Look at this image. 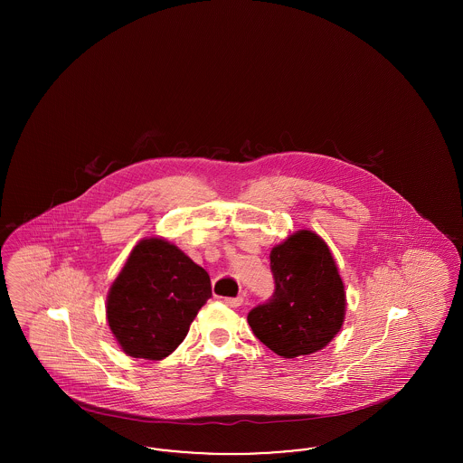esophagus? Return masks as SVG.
Segmentation results:
<instances>
[{
  "label": "esophagus",
  "mask_w": 463,
  "mask_h": 463,
  "mask_svg": "<svg viewBox=\"0 0 463 463\" xmlns=\"http://www.w3.org/2000/svg\"><path fill=\"white\" fill-rule=\"evenodd\" d=\"M223 304L227 307H240L242 304V297H229V298H223Z\"/></svg>",
  "instance_id": "esophagus-1"
}]
</instances>
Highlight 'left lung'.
Masks as SVG:
<instances>
[{
  "label": "left lung",
  "instance_id": "obj_1",
  "mask_svg": "<svg viewBox=\"0 0 463 463\" xmlns=\"http://www.w3.org/2000/svg\"><path fill=\"white\" fill-rule=\"evenodd\" d=\"M274 295L248 312L255 336L287 359L317 353L340 331L345 289L328 244L298 231L270 251Z\"/></svg>",
  "mask_w": 463,
  "mask_h": 463
}]
</instances>
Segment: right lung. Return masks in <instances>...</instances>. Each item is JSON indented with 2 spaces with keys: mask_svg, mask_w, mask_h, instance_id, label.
<instances>
[{
  "mask_svg": "<svg viewBox=\"0 0 463 463\" xmlns=\"http://www.w3.org/2000/svg\"><path fill=\"white\" fill-rule=\"evenodd\" d=\"M212 297L208 272L161 238L137 242L108 295V323L132 357L159 361L185 338Z\"/></svg>",
  "mask_w": 463,
  "mask_h": 463,
  "instance_id": "obj_1",
  "label": "right lung"
}]
</instances>
